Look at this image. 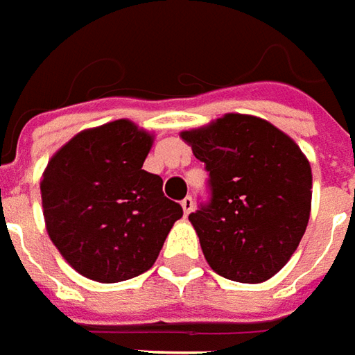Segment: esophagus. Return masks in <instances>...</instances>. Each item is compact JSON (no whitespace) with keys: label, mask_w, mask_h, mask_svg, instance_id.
I'll return each instance as SVG.
<instances>
[{"label":"esophagus","mask_w":355,"mask_h":355,"mask_svg":"<svg viewBox=\"0 0 355 355\" xmlns=\"http://www.w3.org/2000/svg\"><path fill=\"white\" fill-rule=\"evenodd\" d=\"M193 205H195V202H193V198H191V197L183 198L182 208H183V214H185V216H189L191 210H193Z\"/></svg>","instance_id":"obj_1"}]
</instances>
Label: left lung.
I'll return each mask as SVG.
<instances>
[{
	"label": "left lung",
	"mask_w": 355,
	"mask_h": 355,
	"mask_svg": "<svg viewBox=\"0 0 355 355\" xmlns=\"http://www.w3.org/2000/svg\"><path fill=\"white\" fill-rule=\"evenodd\" d=\"M182 139L210 173V200L189 214L208 266L237 283L273 277L308 227V158L286 133L248 114L231 112Z\"/></svg>",
	"instance_id": "obj_1"
}]
</instances>
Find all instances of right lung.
<instances>
[{
  "label": "right lung",
  "mask_w": 355,
  "mask_h": 355,
  "mask_svg": "<svg viewBox=\"0 0 355 355\" xmlns=\"http://www.w3.org/2000/svg\"><path fill=\"white\" fill-rule=\"evenodd\" d=\"M153 135L130 120L84 130L47 162L40 189L45 227L62 258L99 283L153 268L182 206L143 170Z\"/></svg>",
  "instance_id": "right-lung-1"
}]
</instances>
